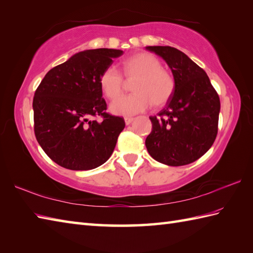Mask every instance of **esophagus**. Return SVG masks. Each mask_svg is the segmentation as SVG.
<instances>
[{"mask_svg":"<svg viewBox=\"0 0 253 253\" xmlns=\"http://www.w3.org/2000/svg\"><path fill=\"white\" fill-rule=\"evenodd\" d=\"M133 122L132 117H125V124L126 125H130V124Z\"/></svg>","mask_w":253,"mask_h":253,"instance_id":"1","label":"esophagus"}]
</instances>
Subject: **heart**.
Listing matches in <instances>:
<instances>
[{
	"mask_svg": "<svg viewBox=\"0 0 253 253\" xmlns=\"http://www.w3.org/2000/svg\"><path fill=\"white\" fill-rule=\"evenodd\" d=\"M123 73L128 83H132L131 95L113 102L110 111L115 115L131 116L147 111L152 104L162 107L170 100L175 91L173 76L162 68V63L150 53H136L123 63ZM115 66L102 72L99 84L107 99L115 100L126 88V82Z\"/></svg>",
	"mask_w": 253,
	"mask_h": 253,
	"instance_id": "1",
	"label": "heart"
}]
</instances>
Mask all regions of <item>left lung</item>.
<instances>
[{
  "label": "left lung",
  "mask_w": 253,
  "mask_h": 253,
  "mask_svg": "<svg viewBox=\"0 0 253 253\" xmlns=\"http://www.w3.org/2000/svg\"><path fill=\"white\" fill-rule=\"evenodd\" d=\"M170 68L175 91L164 109L151 116L146 139L149 154L169 166L195 162L212 147L221 110L218 94L207 73L185 53L171 46H147Z\"/></svg>",
  "instance_id": "obj_1"
}]
</instances>
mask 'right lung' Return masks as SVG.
Instances as JSON below:
<instances>
[{"label": "right lung", "instance_id": "add662e5", "mask_svg": "<svg viewBox=\"0 0 253 253\" xmlns=\"http://www.w3.org/2000/svg\"><path fill=\"white\" fill-rule=\"evenodd\" d=\"M122 50L94 49L53 67L37 88L35 135L52 161L73 170L98 168L110 159L125 128L123 117L105 113L99 79ZM102 116L101 123L91 117Z\"/></svg>", "mask_w": 253, "mask_h": 253}]
</instances>
